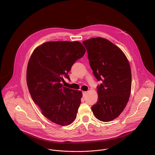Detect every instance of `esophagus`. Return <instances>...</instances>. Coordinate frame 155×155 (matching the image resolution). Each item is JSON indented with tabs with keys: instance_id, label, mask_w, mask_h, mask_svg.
<instances>
[{
	"instance_id": "1",
	"label": "esophagus",
	"mask_w": 155,
	"mask_h": 155,
	"mask_svg": "<svg viewBox=\"0 0 155 155\" xmlns=\"http://www.w3.org/2000/svg\"><path fill=\"white\" fill-rule=\"evenodd\" d=\"M86 94H87V91H83V97H85Z\"/></svg>"
}]
</instances>
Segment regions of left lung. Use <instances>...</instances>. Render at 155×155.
I'll return each mask as SVG.
<instances>
[{"instance_id": "8db88e82", "label": "left lung", "mask_w": 155, "mask_h": 155, "mask_svg": "<svg viewBox=\"0 0 155 155\" xmlns=\"http://www.w3.org/2000/svg\"><path fill=\"white\" fill-rule=\"evenodd\" d=\"M83 44L94 77L102 82L97 87L98 100L91 110L99 120H113L124 110L131 94L130 64L120 49L105 38H92Z\"/></svg>"}]
</instances>
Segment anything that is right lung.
<instances>
[{
    "instance_id": "1",
    "label": "right lung",
    "mask_w": 155,
    "mask_h": 155,
    "mask_svg": "<svg viewBox=\"0 0 155 155\" xmlns=\"http://www.w3.org/2000/svg\"><path fill=\"white\" fill-rule=\"evenodd\" d=\"M86 49L79 41L46 42L33 52L27 69L30 95L42 114L61 125L73 122L81 103L82 92L63 87L64 77Z\"/></svg>"
}]
</instances>
